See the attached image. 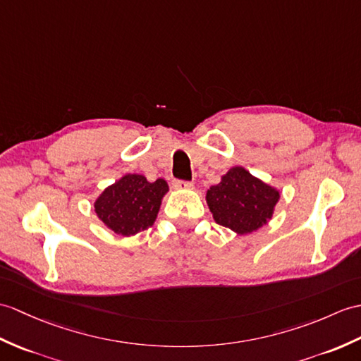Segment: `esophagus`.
Returning a JSON list of instances; mask_svg holds the SVG:
<instances>
[{
  "label": "esophagus",
  "instance_id": "1",
  "mask_svg": "<svg viewBox=\"0 0 361 361\" xmlns=\"http://www.w3.org/2000/svg\"><path fill=\"white\" fill-rule=\"evenodd\" d=\"M173 188L175 189H194V183L190 181H181V180H173Z\"/></svg>",
  "mask_w": 361,
  "mask_h": 361
}]
</instances>
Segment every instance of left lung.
Segmentation results:
<instances>
[{
	"instance_id": "obj_1",
	"label": "left lung",
	"mask_w": 361,
	"mask_h": 361,
	"mask_svg": "<svg viewBox=\"0 0 361 361\" xmlns=\"http://www.w3.org/2000/svg\"><path fill=\"white\" fill-rule=\"evenodd\" d=\"M280 190L257 178L243 166H233L220 183L206 192V203L215 223L246 235L272 219Z\"/></svg>"
}]
</instances>
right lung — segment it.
I'll return each mask as SVG.
<instances>
[{
    "label": "right lung",
    "instance_id": "1",
    "mask_svg": "<svg viewBox=\"0 0 361 361\" xmlns=\"http://www.w3.org/2000/svg\"><path fill=\"white\" fill-rule=\"evenodd\" d=\"M167 192L163 178L150 183L145 175L126 173L99 194L94 209L109 231L132 237L155 223Z\"/></svg>",
    "mask_w": 361,
    "mask_h": 361
}]
</instances>
